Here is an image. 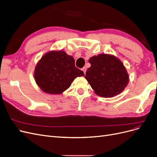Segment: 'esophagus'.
I'll return each mask as SVG.
<instances>
[{
    "instance_id": "1",
    "label": "esophagus",
    "mask_w": 157,
    "mask_h": 157,
    "mask_svg": "<svg viewBox=\"0 0 157 157\" xmlns=\"http://www.w3.org/2000/svg\"><path fill=\"white\" fill-rule=\"evenodd\" d=\"M82 70L83 71V72H84V74H86V68L85 67H84L82 69Z\"/></svg>"
}]
</instances>
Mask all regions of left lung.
Listing matches in <instances>:
<instances>
[{
	"instance_id": "obj_1",
	"label": "left lung",
	"mask_w": 157,
	"mask_h": 157,
	"mask_svg": "<svg viewBox=\"0 0 157 157\" xmlns=\"http://www.w3.org/2000/svg\"><path fill=\"white\" fill-rule=\"evenodd\" d=\"M88 61L91 67L84 77L98 96L112 98L126 87L129 76L121 61L115 56L100 54L90 58Z\"/></svg>"
}]
</instances>
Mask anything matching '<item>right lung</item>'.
I'll use <instances>...</instances> for the list:
<instances>
[{"label": "right lung", "mask_w": 157, "mask_h": 157, "mask_svg": "<svg viewBox=\"0 0 157 157\" xmlns=\"http://www.w3.org/2000/svg\"><path fill=\"white\" fill-rule=\"evenodd\" d=\"M84 76L75 67L73 56L65 52L50 51L36 64L34 77L40 89L50 94H60L68 89L75 78Z\"/></svg>", "instance_id": "add662e5"}]
</instances>
